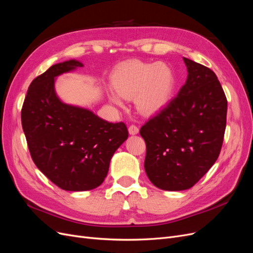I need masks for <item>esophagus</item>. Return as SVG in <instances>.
Listing matches in <instances>:
<instances>
[{"instance_id": "obj_1", "label": "esophagus", "mask_w": 253, "mask_h": 253, "mask_svg": "<svg viewBox=\"0 0 253 253\" xmlns=\"http://www.w3.org/2000/svg\"><path fill=\"white\" fill-rule=\"evenodd\" d=\"M128 132H129V134L131 135H136V134H138V132H139V127L137 126H135V125H131L128 126Z\"/></svg>"}]
</instances>
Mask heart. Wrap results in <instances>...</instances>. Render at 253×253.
<instances>
[{"mask_svg": "<svg viewBox=\"0 0 253 253\" xmlns=\"http://www.w3.org/2000/svg\"><path fill=\"white\" fill-rule=\"evenodd\" d=\"M112 84L122 98L135 96L137 110L149 115L162 110L171 100L176 79L172 68L164 62L147 63L133 60L117 68ZM110 99L114 103L121 104L117 95L111 94Z\"/></svg>", "mask_w": 253, "mask_h": 253, "instance_id": "heart-1", "label": "heart"}]
</instances>
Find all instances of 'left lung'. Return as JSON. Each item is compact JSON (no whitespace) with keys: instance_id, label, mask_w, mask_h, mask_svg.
<instances>
[{"instance_id":"obj_1","label":"left lung","mask_w":253,"mask_h":253,"mask_svg":"<svg viewBox=\"0 0 253 253\" xmlns=\"http://www.w3.org/2000/svg\"><path fill=\"white\" fill-rule=\"evenodd\" d=\"M188 78L177 96L140 128L144 170L168 191L193 187L216 162L224 141L227 98L209 67L183 58Z\"/></svg>"}]
</instances>
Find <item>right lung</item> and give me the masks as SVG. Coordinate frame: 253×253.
<instances>
[{"label": "right lung", "instance_id": "add662e5", "mask_svg": "<svg viewBox=\"0 0 253 253\" xmlns=\"http://www.w3.org/2000/svg\"><path fill=\"white\" fill-rule=\"evenodd\" d=\"M81 66L79 61L70 60L38 76L30 83L21 111L22 127L35 165L65 191L100 186L115 151L128 136L124 122H108L57 97L55 78Z\"/></svg>", "mask_w": 253, "mask_h": 253}]
</instances>
